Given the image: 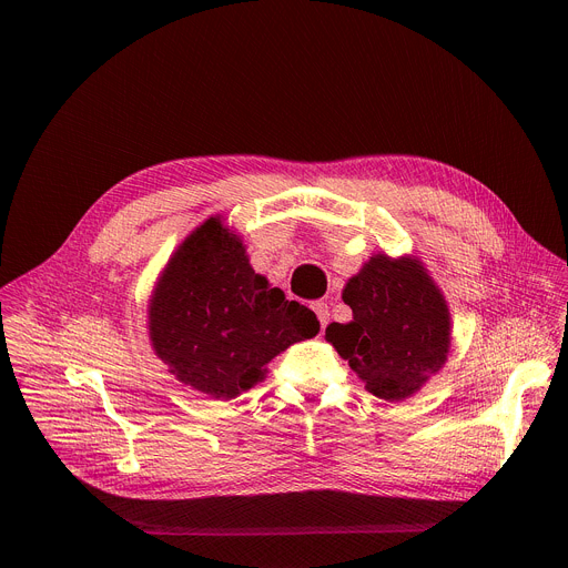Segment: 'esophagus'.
Listing matches in <instances>:
<instances>
[{"label":"esophagus","instance_id":"obj_1","mask_svg":"<svg viewBox=\"0 0 568 568\" xmlns=\"http://www.w3.org/2000/svg\"><path fill=\"white\" fill-rule=\"evenodd\" d=\"M312 310H314V314H316V318H318V323H321V331L328 326L331 323V307H328V303H314L312 305Z\"/></svg>","mask_w":568,"mask_h":568}]
</instances>
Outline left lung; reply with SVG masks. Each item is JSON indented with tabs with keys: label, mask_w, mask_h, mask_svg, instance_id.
I'll use <instances>...</instances> for the list:
<instances>
[{
	"label": "left lung",
	"mask_w": 568,
	"mask_h": 568,
	"mask_svg": "<svg viewBox=\"0 0 568 568\" xmlns=\"http://www.w3.org/2000/svg\"><path fill=\"white\" fill-rule=\"evenodd\" d=\"M351 323H331L326 339L382 399L416 393L449 351V312L418 261L373 256L344 290Z\"/></svg>",
	"instance_id": "1"
}]
</instances>
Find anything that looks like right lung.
<instances>
[{
	"label": "right lung",
	"instance_id": "right-lung-1",
	"mask_svg": "<svg viewBox=\"0 0 568 568\" xmlns=\"http://www.w3.org/2000/svg\"><path fill=\"white\" fill-rule=\"evenodd\" d=\"M316 333V314L270 287L217 217L184 240L150 305L154 353L215 399L250 390L281 351Z\"/></svg>",
	"mask_w": 568,
	"mask_h": 568
}]
</instances>
